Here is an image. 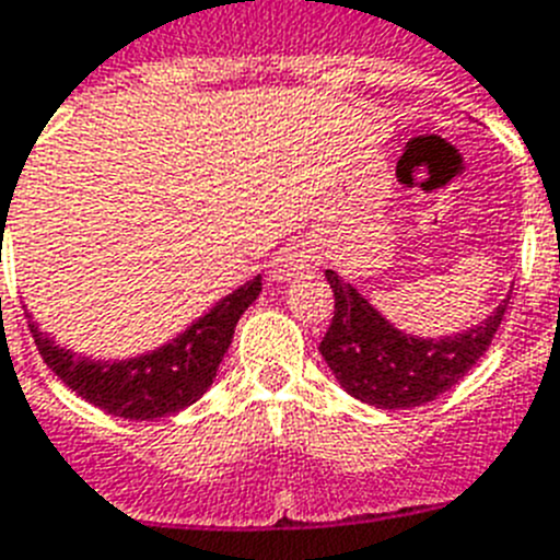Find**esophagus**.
I'll use <instances>...</instances> for the list:
<instances>
[{"instance_id": "esophagus-1", "label": "esophagus", "mask_w": 560, "mask_h": 560, "mask_svg": "<svg viewBox=\"0 0 560 560\" xmlns=\"http://www.w3.org/2000/svg\"><path fill=\"white\" fill-rule=\"evenodd\" d=\"M313 250H310L304 242H290V245L281 247L273 256V261H270V276H273L276 281L299 279V276H304L307 270H313Z\"/></svg>"}]
</instances>
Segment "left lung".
Returning a JSON list of instances; mask_svg holds the SVG:
<instances>
[{
    "label": "left lung",
    "instance_id": "obj_1",
    "mask_svg": "<svg viewBox=\"0 0 560 560\" xmlns=\"http://www.w3.org/2000/svg\"><path fill=\"white\" fill-rule=\"evenodd\" d=\"M335 315L320 354L349 395L377 408L431 402L465 377L488 352L510 295L479 324L445 338H417L388 324L352 284L327 270Z\"/></svg>",
    "mask_w": 560,
    "mask_h": 560
}]
</instances>
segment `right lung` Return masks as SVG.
<instances>
[{
    "label": "right lung",
    "mask_w": 560,
    "mask_h": 560,
    "mask_svg": "<svg viewBox=\"0 0 560 560\" xmlns=\"http://www.w3.org/2000/svg\"><path fill=\"white\" fill-rule=\"evenodd\" d=\"M261 293V276L233 290L165 347L129 361H90L56 347L31 324L38 354L86 402L124 420H158L206 395L233 340L236 320ZM31 318V315H27Z\"/></svg>",
    "instance_id": "right-lung-1"
}]
</instances>
